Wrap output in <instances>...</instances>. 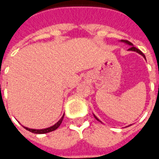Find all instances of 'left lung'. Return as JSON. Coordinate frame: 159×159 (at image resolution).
<instances>
[{
  "instance_id": "left-lung-1",
  "label": "left lung",
  "mask_w": 159,
  "mask_h": 159,
  "mask_svg": "<svg viewBox=\"0 0 159 159\" xmlns=\"http://www.w3.org/2000/svg\"><path fill=\"white\" fill-rule=\"evenodd\" d=\"M121 41H122V42L125 43V44H127V45H130V46H131V47H130L129 49V50H131V51H135V52L139 53V54H140V55H142V56H143V58H144L145 60H146V58H145V55H143V54L142 51H141V50H139V49H137V48H136V47H134V45H133L132 43L129 42V41H128V40H122ZM93 116H94V118H95V119H96L97 120H98V121L101 122V121H100V120H99V119H98V118H97L96 116H95V115H94V114H93Z\"/></svg>"
}]
</instances>
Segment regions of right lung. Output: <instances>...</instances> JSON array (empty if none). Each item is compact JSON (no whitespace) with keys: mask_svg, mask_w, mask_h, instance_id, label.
Segmentation results:
<instances>
[{"mask_svg":"<svg viewBox=\"0 0 159 159\" xmlns=\"http://www.w3.org/2000/svg\"><path fill=\"white\" fill-rule=\"evenodd\" d=\"M65 115V114H64ZM64 115L62 116V118L59 120V121L55 124V125H53V126L50 127V128H47V129H29V128H26V127H24L25 129L30 132L31 133H34V134H47V133H50V132H52L54 130H55L56 129L59 128L61 123H62V120L64 119Z\"/></svg>","mask_w":159,"mask_h":159,"instance_id":"right-lung-1","label":"right lung"}]
</instances>
